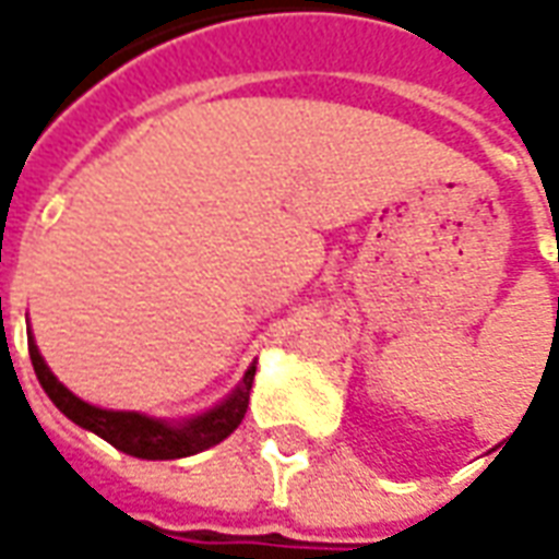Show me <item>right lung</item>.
I'll list each match as a JSON object with an SVG mask.
<instances>
[{
  "mask_svg": "<svg viewBox=\"0 0 559 559\" xmlns=\"http://www.w3.org/2000/svg\"><path fill=\"white\" fill-rule=\"evenodd\" d=\"M29 359L35 368L38 383L47 392V399L53 401L59 411L66 413L68 419L86 428V431L98 433L102 440L116 445L126 455L143 457V461H173V457H188L218 445L227 440L239 421L245 419L248 411V395H251V383H254V365L245 371L239 386L233 389L230 395L218 401L215 407L188 416V419H155L146 413L138 411H107V407H95L90 401L78 399L66 383H59V377L47 368L38 344L32 338L29 329Z\"/></svg>",
  "mask_w": 559,
  "mask_h": 559,
  "instance_id": "obj_1",
  "label": "right lung"
}]
</instances>
